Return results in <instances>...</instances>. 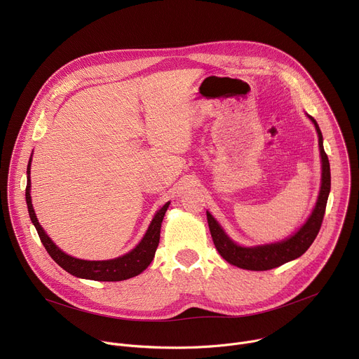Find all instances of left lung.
<instances>
[{
	"mask_svg": "<svg viewBox=\"0 0 359 359\" xmlns=\"http://www.w3.org/2000/svg\"><path fill=\"white\" fill-rule=\"evenodd\" d=\"M306 116H309V119L316 126V130L318 135L320 158H321V186H320L316 206L311 210V215L294 234H291L284 240L267 243V244H259V245H241L236 243L226 233V230L222 227V224L215 219V216L210 212H206L209 229H210L216 250L231 266H236L244 270H251V271L271 270L301 257V255L310 248V245L316 240L321 229V223H323L325 208H327V200L331 190V172H330V161L324 150V139H323L321 129L313 116H310L309 114H306Z\"/></svg>",
	"mask_w": 359,
	"mask_h": 359,
	"instance_id": "left-lung-1",
	"label": "left lung"
}]
</instances>
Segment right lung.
Masks as SVG:
<instances>
[{"mask_svg":"<svg viewBox=\"0 0 359 359\" xmlns=\"http://www.w3.org/2000/svg\"><path fill=\"white\" fill-rule=\"evenodd\" d=\"M31 162H32V153L27 166V189H25V200H27L29 219L35 226L38 236L43 247L46 248L48 254L53 257V260L60 267H62L65 271H68L69 274L78 278L93 280V281H122V280H128L135 276H139L147 269L153 257H155L156 248L159 245L162 222L166 215V210L169 209L170 201H168L165 206H162L155 213L144 236L136 244V247L128 251L126 254L121 255V257L111 259V260L76 259L67 254L65 251H62L53 240H50V237L46 234V231L42 229V226L36 219V215L32 206V200H31Z\"/></svg>","mask_w":359,"mask_h":359,"instance_id":"right-lung-1","label":"right lung"}]
</instances>
